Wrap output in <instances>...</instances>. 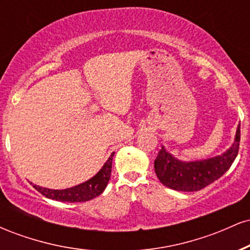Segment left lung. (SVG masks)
Listing matches in <instances>:
<instances>
[{
    "mask_svg": "<svg viewBox=\"0 0 250 250\" xmlns=\"http://www.w3.org/2000/svg\"><path fill=\"white\" fill-rule=\"evenodd\" d=\"M240 125L233 145L225 153L197 161H181L162 146L154 162L155 174L166 187L179 191H197L220 179L239 153Z\"/></svg>",
    "mask_w": 250,
    "mask_h": 250,
    "instance_id": "1",
    "label": "left lung"
}]
</instances>
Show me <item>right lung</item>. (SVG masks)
<instances>
[{"instance_id": "obj_1", "label": "right lung", "mask_w": 250, "mask_h": 250, "mask_svg": "<svg viewBox=\"0 0 250 250\" xmlns=\"http://www.w3.org/2000/svg\"><path fill=\"white\" fill-rule=\"evenodd\" d=\"M114 154L115 153H111L109 159L99 170V173L94 175L91 179L87 180L85 182L80 183V185L74 186L71 188L49 189L33 185L31 182L30 183L37 191H40L45 197L51 200L61 201V202H85V201L93 200L94 197L99 196L104 190L109 180H110L111 162H113Z\"/></svg>"}]
</instances>
